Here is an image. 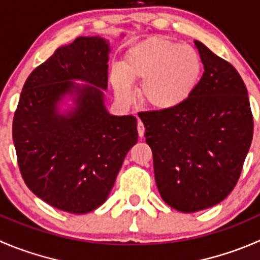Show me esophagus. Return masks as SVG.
Returning a JSON list of instances; mask_svg holds the SVG:
<instances>
[{
    "mask_svg": "<svg viewBox=\"0 0 260 260\" xmlns=\"http://www.w3.org/2000/svg\"><path fill=\"white\" fill-rule=\"evenodd\" d=\"M137 131H138V136H140V137L142 138L143 135H145V125H143V123L141 122V120H138Z\"/></svg>",
    "mask_w": 260,
    "mask_h": 260,
    "instance_id": "1",
    "label": "esophagus"
}]
</instances>
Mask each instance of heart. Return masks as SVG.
Listing matches in <instances>:
<instances>
[{"label":"heart","mask_w":260,"mask_h":260,"mask_svg":"<svg viewBox=\"0 0 260 260\" xmlns=\"http://www.w3.org/2000/svg\"><path fill=\"white\" fill-rule=\"evenodd\" d=\"M202 76V59L193 47L166 38H153L133 47L123 71L112 72L118 99H132L131 82H142V103L160 112L178 109L193 95Z\"/></svg>","instance_id":"heart-1"}]
</instances>
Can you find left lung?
Here are the masks:
<instances>
[{
    "label": "left lung",
    "mask_w": 260,
    "mask_h": 260,
    "mask_svg": "<svg viewBox=\"0 0 260 260\" xmlns=\"http://www.w3.org/2000/svg\"><path fill=\"white\" fill-rule=\"evenodd\" d=\"M205 72L178 109L141 113L158 193L197 212L222 202L239 180L253 140L248 90L233 64L194 40Z\"/></svg>",
    "instance_id": "8db88e82"
}]
</instances>
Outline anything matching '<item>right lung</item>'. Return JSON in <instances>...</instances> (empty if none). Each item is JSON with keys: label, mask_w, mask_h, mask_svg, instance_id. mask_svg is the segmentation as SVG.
Returning <instances> with one entry per match:
<instances>
[{"label": "right lung", "mask_w": 260, "mask_h": 260, "mask_svg": "<svg viewBox=\"0 0 260 260\" xmlns=\"http://www.w3.org/2000/svg\"><path fill=\"white\" fill-rule=\"evenodd\" d=\"M109 53V40L100 37H79L57 48L25 81L12 123L27 188L76 215L107 201L138 140L133 115H113L105 108Z\"/></svg>", "instance_id": "add662e5"}]
</instances>
